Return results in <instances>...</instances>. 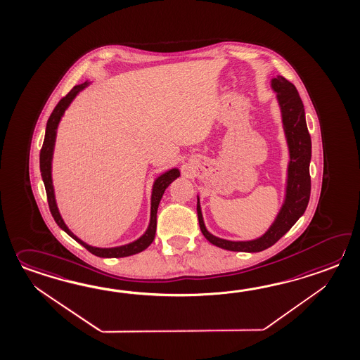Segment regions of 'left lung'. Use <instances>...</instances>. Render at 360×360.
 Listing matches in <instances>:
<instances>
[{
  "label": "left lung",
  "instance_id": "obj_1",
  "mask_svg": "<svg viewBox=\"0 0 360 360\" xmlns=\"http://www.w3.org/2000/svg\"><path fill=\"white\" fill-rule=\"evenodd\" d=\"M271 89L276 93V99L281 112L283 129L289 150V162L287 169V184L284 201L278 216L262 236L253 240L233 241L221 239L207 230L198 196V218L200 230L205 239L218 248L232 252H261L270 248L284 236L292 226L302 217L307 208L311 191L310 179V160H311V138L306 125L304 103L300 98L296 86L285 80L283 76H276L271 80Z\"/></svg>",
  "mask_w": 360,
  "mask_h": 360
}]
</instances>
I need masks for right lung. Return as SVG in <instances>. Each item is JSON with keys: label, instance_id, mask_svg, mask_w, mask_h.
<instances>
[{"label": "right lung", "instance_id": "right-lung-1", "mask_svg": "<svg viewBox=\"0 0 360 360\" xmlns=\"http://www.w3.org/2000/svg\"><path fill=\"white\" fill-rule=\"evenodd\" d=\"M90 82H84L80 85L73 86L72 90L62 98L59 101V103L56 104L54 111L51 112L50 117H49L48 124H46V131H45V139L40 152V170L42 181L45 184V190L48 195L49 208L51 212V216L54 218L56 224L67 232L72 239L76 240L77 243H80L82 247L88 249L90 253H93L94 256L102 257V258H120V257H128L136 255L139 252H142L146 248H148L151 245L152 241L155 239V233H156V214H158V208L160 204L161 198L164 195V192L167 190L169 184H172L174 179L181 176L179 169H169L165 173H162L160 176L155 179V182L152 184L151 192V214H150V224L147 230L139 239L134 240L133 243H129L121 247H115V248H96L86 244L85 241L79 239L75 233H73L67 224H64L63 218L59 213V209L56 205V193H54V186H53V176H51V161H53V153H54V146H56V130L58 125L63 117L64 112L70 107V104L72 103L73 99L77 96L81 90L88 86Z\"/></svg>", "mask_w": 360, "mask_h": 360}]
</instances>
